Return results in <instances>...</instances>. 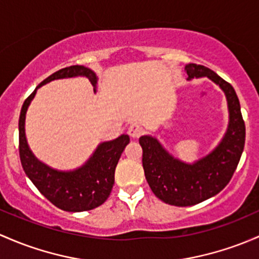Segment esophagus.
<instances>
[{"label": "esophagus", "mask_w": 259, "mask_h": 259, "mask_svg": "<svg viewBox=\"0 0 259 259\" xmlns=\"http://www.w3.org/2000/svg\"><path fill=\"white\" fill-rule=\"evenodd\" d=\"M127 134L130 135L132 138L137 139V138H140L141 135L144 134V129L141 125L139 124H132L129 126V129H127Z\"/></svg>", "instance_id": "esophagus-1"}]
</instances>
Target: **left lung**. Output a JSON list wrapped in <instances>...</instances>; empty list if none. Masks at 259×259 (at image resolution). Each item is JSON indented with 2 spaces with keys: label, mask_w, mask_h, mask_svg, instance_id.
Segmentation results:
<instances>
[{
  "label": "left lung",
  "mask_w": 259,
  "mask_h": 259,
  "mask_svg": "<svg viewBox=\"0 0 259 259\" xmlns=\"http://www.w3.org/2000/svg\"><path fill=\"white\" fill-rule=\"evenodd\" d=\"M185 70L187 80L207 77L220 85L227 99L230 121L221 143L194 164L174 157L156 138L144 135L139 139L143 167L151 191L165 203L180 207L202 202L225 189L237 168L246 140V126L233 87L205 65L190 63Z\"/></svg>",
  "instance_id": "obj_1"
}]
</instances>
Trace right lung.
<instances>
[{"label": "right lung", "mask_w": 259, "mask_h": 259, "mask_svg": "<svg viewBox=\"0 0 259 259\" xmlns=\"http://www.w3.org/2000/svg\"><path fill=\"white\" fill-rule=\"evenodd\" d=\"M73 77L88 78L95 92L98 77L93 70L84 65H70L46 78L24 100L18 121L20 159L26 175L48 201L63 211L81 212L93 209L107 201L113 189L115 167L130 138L122 134L114 140L99 144L88 161L73 171L54 170L34 156L24 133L27 109L39 87L52 80Z\"/></svg>", "instance_id": "add662e5"}]
</instances>
